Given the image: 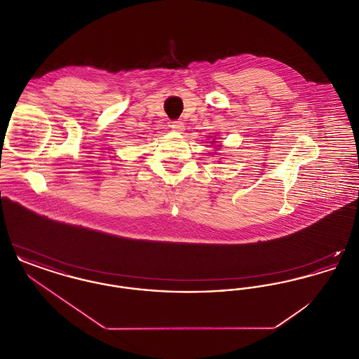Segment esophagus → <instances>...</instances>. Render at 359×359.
Masks as SVG:
<instances>
[{"instance_id":"obj_1","label":"esophagus","mask_w":359,"mask_h":359,"mask_svg":"<svg viewBox=\"0 0 359 359\" xmlns=\"http://www.w3.org/2000/svg\"><path fill=\"white\" fill-rule=\"evenodd\" d=\"M171 128L175 132H183L184 130V123L182 121H172Z\"/></svg>"}]
</instances>
